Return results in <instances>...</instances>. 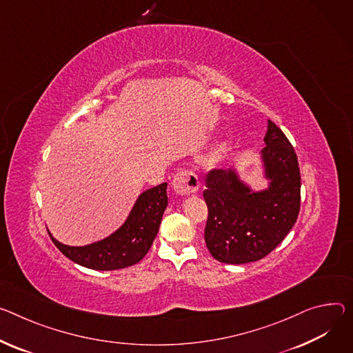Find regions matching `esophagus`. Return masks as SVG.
<instances>
[{"instance_id": "obj_1", "label": "esophagus", "mask_w": 353, "mask_h": 353, "mask_svg": "<svg viewBox=\"0 0 353 353\" xmlns=\"http://www.w3.org/2000/svg\"><path fill=\"white\" fill-rule=\"evenodd\" d=\"M174 191L180 196H190L196 193L200 187V180L197 174L191 170H180L172 181Z\"/></svg>"}]
</instances>
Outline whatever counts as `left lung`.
Listing matches in <instances>:
<instances>
[{
    "mask_svg": "<svg viewBox=\"0 0 353 353\" xmlns=\"http://www.w3.org/2000/svg\"><path fill=\"white\" fill-rule=\"evenodd\" d=\"M265 143L261 160L268 188L252 190L234 168L207 174L204 238L218 262L242 265L265 258L297 221L301 176L294 148L272 121H268Z\"/></svg>",
    "mask_w": 353,
    "mask_h": 353,
    "instance_id": "1",
    "label": "left lung"
}]
</instances>
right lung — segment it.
Segmentation results:
<instances>
[{"instance_id":"add662e5","label":"right lung","mask_w":353,"mask_h":353,"mask_svg":"<svg viewBox=\"0 0 353 353\" xmlns=\"http://www.w3.org/2000/svg\"><path fill=\"white\" fill-rule=\"evenodd\" d=\"M168 183L152 187L138 197L130 215L110 236L85 246H69L49 232L56 248L74 263L92 270H118L143 259L150 249L168 207Z\"/></svg>"}]
</instances>
